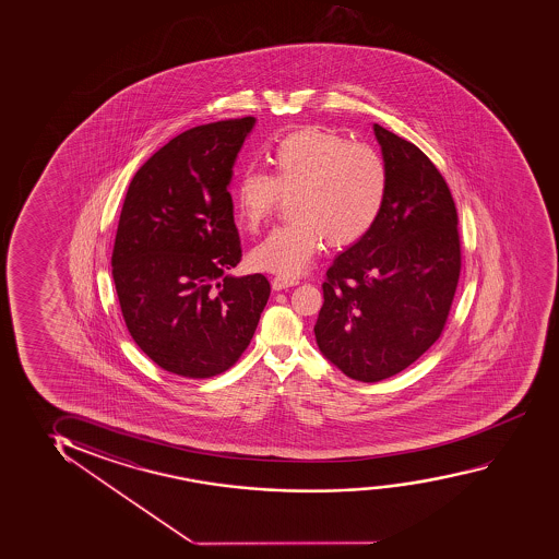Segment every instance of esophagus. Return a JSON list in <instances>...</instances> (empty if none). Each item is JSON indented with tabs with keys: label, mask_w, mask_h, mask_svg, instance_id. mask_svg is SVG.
<instances>
[{
	"label": "esophagus",
	"mask_w": 559,
	"mask_h": 559,
	"mask_svg": "<svg viewBox=\"0 0 559 559\" xmlns=\"http://www.w3.org/2000/svg\"><path fill=\"white\" fill-rule=\"evenodd\" d=\"M297 280H287V277L276 276L272 280V287L274 290L289 289L293 285H297Z\"/></svg>",
	"instance_id": "1"
}]
</instances>
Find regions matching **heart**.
<instances>
[{
	"label": "heart",
	"mask_w": 559,
	"mask_h": 559,
	"mask_svg": "<svg viewBox=\"0 0 559 559\" xmlns=\"http://www.w3.org/2000/svg\"><path fill=\"white\" fill-rule=\"evenodd\" d=\"M270 175L246 169L231 190L241 228L257 231L289 198L293 223L270 231L249 253L251 266L280 277L300 276L328 236L344 247L365 238L379 221L388 194L384 157L321 127L285 134L270 150Z\"/></svg>",
	"instance_id": "b5f03b06"
}]
</instances>
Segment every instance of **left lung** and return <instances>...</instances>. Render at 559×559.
Returning <instances> with one entry per match:
<instances>
[{"instance_id": "obj_1", "label": "left lung", "mask_w": 559, "mask_h": 559, "mask_svg": "<svg viewBox=\"0 0 559 559\" xmlns=\"http://www.w3.org/2000/svg\"><path fill=\"white\" fill-rule=\"evenodd\" d=\"M372 129L388 167L386 201L369 234L328 270L313 328L321 354L361 382L394 377L438 341L461 276L445 179L413 142Z\"/></svg>"}]
</instances>
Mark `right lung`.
<instances>
[{"label": "right lung", "instance_id": "obj_1", "mask_svg": "<svg viewBox=\"0 0 559 559\" xmlns=\"http://www.w3.org/2000/svg\"><path fill=\"white\" fill-rule=\"evenodd\" d=\"M254 118L188 129L157 150L127 190L112 276L127 329L165 371L209 379L246 352L269 302L241 261L231 167Z\"/></svg>", "mask_w": 559, "mask_h": 559}]
</instances>
